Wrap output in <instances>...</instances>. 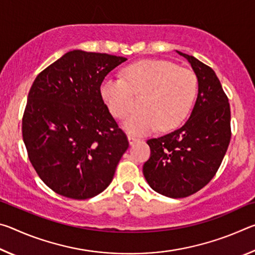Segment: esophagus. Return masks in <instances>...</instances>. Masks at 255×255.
<instances>
[{
    "instance_id": "esophagus-1",
    "label": "esophagus",
    "mask_w": 255,
    "mask_h": 255,
    "mask_svg": "<svg viewBox=\"0 0 255 255\" xmlns=\"http://www.w3.org/2000/svg\"><path fill=\"white\" fill-rule=\"evenodd\" d=\"M128 141H129V144H130V145H133L135 143H137V141H139V139H138L137 137L128 136Z\"/></svg>"
}]
</instances>
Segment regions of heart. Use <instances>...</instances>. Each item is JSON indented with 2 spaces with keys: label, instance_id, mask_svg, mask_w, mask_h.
<instances>
[{
  "label": "heart",
  "instance_id": "obj_1",
  "mask_svg": "<svg viewBox=\"0 0 255 255\" xmlns=\"http://www.w3.org/2000/svg\"><path fill=\"white\" fill-rule=\"evenodd\" d=\"M198 92L195 73L165 60H145L131 64L122 77H107L101 96L115 117L124 118L131 109L132 93L145 94L140 111L124 122L130 135L141 136L155 129L169 130L188 117Z\"/></svg>",
  "mask_w": 255,
  "mask_h": 255
}]
</instances>
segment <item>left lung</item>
I'll return each instance as SVG.
<instances>
[{"label": "left lung", "mask_w": 255, "mask_h": 255, "mask_svg": "<svg viewBox=\"0 0 255 255\" xmlns=\"http://www.w3.org/2000/svg\"><path fill=\"white\" fill-rule=\"evenodd\" d=\"M198 79V97L182 127L150 138V157L143 173L154 191L170 198L191 196L209 183L231 141V108L213 68L176 50Z\"/></svg>", "instance_id": "1"}]
</instances>
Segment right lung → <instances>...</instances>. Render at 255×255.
<instances>
[{
  "label": "right lung",
  "mask_w": 255,
  "mask_h": 255,
  "mask_svg": "<svg viewBox=\"0 0 255 255\" xmlns=\"http://www.w3.org/2000/svg\"><path fill=\"white\" fill-rule=\"evenodd\" d=\"M127 58L72 50L33 81L22 118L28 156L53 191L84 200L106 190L129 143L100 86Z\"/></svg>",
  "instance_id": "right-lung-1"
}]
</instances>
